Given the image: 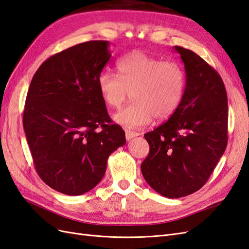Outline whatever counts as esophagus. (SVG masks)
<instances>
[{"instance_id":"34e87169","label":"esophagus","mask_w":249,"mask_h":249,"mask_svg":"<svg viewBox=\"0 0 249 249\" xmlns=\"http://www.w3.org/2000/svg\"><path fill=\"white\" fill-rule=\"evenodd\" d=\"M138 135L139 134L137 132H133L131 130H125V139L126 140H131L134 137H137Z\"/></svg>"}]
</instances>
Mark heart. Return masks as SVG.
I'll return each instance as SVG.
<instances>
[{"label": "heart", "instance_id": "1", "mask_svg": "<svg viewBox=\"0 0 249 249\" xmlns=\"http://www.w3.org/2000/svg\"><path fill=\"white\" fill-rule=\"evenodd\" d=\"M116 67L118 76L103 71L97 86L103 101L111 108H119L132 92L134 103L114 115L117 124L139 129L154 117L168 118L178 109L186 86V74L178 63L133 51L120 58Z\"/></svg>", "mask_w": 249, "mask_h": 249}]
</instances>
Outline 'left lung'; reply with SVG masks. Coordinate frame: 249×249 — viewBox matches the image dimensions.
I'll list each match as a JSON object with an SVG mask.
<instances>
[{"label":"left lung","mask_w":249,"mask_h":249,"mask_svg":"<svg viewBox=\"0 0 249 249\" xmlns=\"http://www.w3.org/2000/svg\"><path fill=\"white\" fill-rule=\"evenodd\" d=\"M184 62L186 86L166 123L144 135L149 154L141 172L168 198L187 196L206 184L228 144V95L221 77L194 52L175 47Z\"/></svg>","instance_id":"1"}]
</instances>
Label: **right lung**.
Masks as SVG:
<instances>
[{
    "instance_id": "right-lung-1",
    "label": "right lung",
    "mask_w": 249,
    "mask_h": 249,
    "mask_svg": "<svg viewBox=\"0 0 249 249\" xmlns=\"http://www.w3.org/2000/svg\"><path fill=\"white\" fill-rule=\"evenodd\" d=\"M108 48L106 40H91L57 53L39 66L28 90L22 124L35 169L66 195L94 188L109 156L125 143L97 86L111 58Z\"/></svg>"
}]
</instances>
